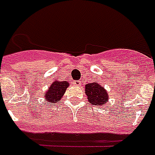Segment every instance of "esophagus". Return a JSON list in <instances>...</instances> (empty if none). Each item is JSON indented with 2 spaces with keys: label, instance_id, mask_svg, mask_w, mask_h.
I'll return each instance as SVG.
<instances>
[{
  "label": "esophagus",
  "instance_id": "34e87169",
  "mask_svg": "<svg viewBox=\"0 0 155 155\" xmlns=\"http://www.w3.org/2000/svg\"><path fill=\"white\" fill-rule=\"evenodd\" d=\"M74 85L76 86H81V81H74Z\"/></svg>",
  "mask_w": 155,
  "mask_h": 155
}]
</instances>
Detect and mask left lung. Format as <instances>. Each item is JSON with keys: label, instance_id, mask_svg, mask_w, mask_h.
Instances as JSON below:
<instances>
[{"label": "left lung", "instance_id": "obj_1", "mask_svg": "<svg viewBox=\"0 0 155 155\" xmlns=\"http://www.w3.org/2000/svg\"><path fill=\"white\" fill-rule=\"evenodd\" d=\"M85 91L87 99L92 105L102 106L103 104H107L108 100V93L104 87L100 86L97 82L86 84Z\"/></svg>", "mask_w": 155, "mask_h": 155}]
</instances>
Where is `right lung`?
<instances>
[{"label": "right lung", "instance_id": "1", "mask_svg": "<svg viewBox=\"0 0 155 155\" xmlns=\"http://www.w3.org/2000/svg\"><path fill=\"white\" fill-rule=\"evenodd\" d=\"M69 86V83L68 81H53L49 90L45 92V98L51 104L59 102Z\"/></svg>", "mask_w": 155, "mask_h": 155}]
</instances>
